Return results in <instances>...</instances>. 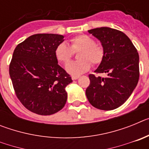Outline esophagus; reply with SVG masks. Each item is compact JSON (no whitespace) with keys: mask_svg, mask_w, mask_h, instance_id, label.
<instances>
[{"mask_svg":"<svg viewBox=\"0 0 149 149\" xmlns=\"http://www.w3.org/2000/svg\"><path fill=\"white\" fill-rule=\"evenodd\" d=\"M79 77H80V76H78V75H72V80H77V79H78Z\"/></svg>","mask_w":149,"mask_h":149,"instance_id":"obj_1","label":"esophagus"}]
</instances>
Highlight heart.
<instances>
[{"label": "heart", "mask_w": 149, "mask_h": 149, "mask_svg": "<svg viewBox=\"0 0 149 149\" xmlns=\"http://www.w3.org/2000/svg\"><path fill=\"white\" fill-rule=\"evenodd\" d=\"M79 52L78 60L68 63L65 66L67 72L73 75H80L87 72L91 67V63L94 65H99L104 57V49L101 45L95 43L94 39L82 34L70 39V46L65 42L60 43L54 50L56 60L61 63H68L74 52Z\"/></svg>", "instance_id": "b5f03b06"}]
</instances>
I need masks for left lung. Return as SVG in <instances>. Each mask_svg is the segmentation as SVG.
Here are the masks:
<instances>
[{
  "label": "left lung",
  "mask_w": 149,
  "mask_h": 149,
  "mask_svg": "<svg viewBox=\"0 0 149 149\" xmlns=\"http://www.w3.org/2000/svg\"><path fill=\"white\" fill-rule=\"evenodd\" d=\"M88 32L101 42L104 49L103 61L95 72L107 73V77L89 74L86 97L95 108L114 110L127 101L137 85L139 54L131 39L122 31L102 27Z\"/></svg>",
  "instance_id": "obj_1"
}]
</instances>
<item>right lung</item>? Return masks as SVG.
<instances>
[{
    "label": "right lung",
    "instance_id": "add662e5",
    "mask_svg": "<svg viewBox=\"0 0 149 149\" xmlns=\"http://www.w3.org/2000/svg\"><path fill=\"white\" fill-rule=\"evenodd\" d=\"M63 38L59 34H34L14 50L10 65L13 88L21 103L34 113H56L66 103L65 87L72 80L54 55Z\"/></svg>",
    "mask_w": 149,
    "mask_h": 149
}]
</instances>
